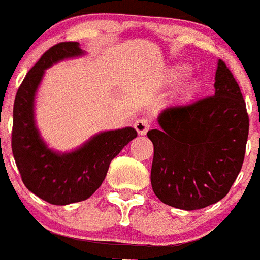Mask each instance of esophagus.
<instances>
[{
    "label": "esophagus",
    "instance_id": "34e87169",
    "mask_svg": "<svg viewBox=\"0 0 260 260\" xmlns=\"http://www.w3.org/2000/svg\"><path fill=\"white\" fill-rule=\"evenodd\" d=\"M135 130L138 132L139 135H146V133L148 132V128H150V121L146 118H139L135 121L134 123Z\"/></svg>",
    "mask_w": 260,
    "mask_h": 260
}]
</instances>
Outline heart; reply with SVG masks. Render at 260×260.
Returning <instances> with one entry per match:
<instances>
[{
    "label": "heart",
    "mask_w": 260,
    "mask_h": 260,
    "mask_svg": "<svg viewBox=\"0 0 260 260\" xmlns=\"http://www.w3.org/2000/svg\"><path fill=\"white\" fill-rule=\"evenodd\" d=\"M188 71H189V68H188L187 66H184V64L174 66L170 70V73H168V81H171V83H177L179 80H181L185 75H187ZM200 90H201V83H200V80L188 79L185 80L183 85L180 86V89H179V96L184 100L193 99Z\"/></svg>",
    "instance_id": "b5f03b06"
}]
</instances>
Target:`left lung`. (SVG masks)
Returning a JSON list of instances; mask_svg holds the SVG:
<instances>
[{
	"mask_svg": "<svg viewBox=\"0 0 260 260\" xmlns=\"http://www.w3.org/2000/svg\"><path fill=\"white\" fill-rule=\"evenodd\" d=\"M214 94L163 109L154 145L151 185L161 203L201 209L229 193L243 164L248 115L241 89L222 60L217 61Z\"/></svg>",
	"mask_w": 260,
	"mask_h": 260,
	"instance_id": "8db88e82",
	"label": "left lung"
}]
</instances>
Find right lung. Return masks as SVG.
<instances>
[{
  "label": "right lung",
  "instance_id": "obj_1",
  "mask_svg": "<svg viewBox=\"0 0 260 260\" xmlns=\"http://www.w3.org/2000/svg\"><path fill=\"white\" fill-rule=\"evenodd\" d=\"M84 55L77 42L51 47L28 71L15 96L12 133L15 164L26 188L52 205L89 199L101 187L110 161L138 135L133 127L101 132L68 152L55 151L42 138L35 122V97L46 70Z\"/></svg>",
  "mask_w": 260,
  "mask_h": 260
}]
</instances>
